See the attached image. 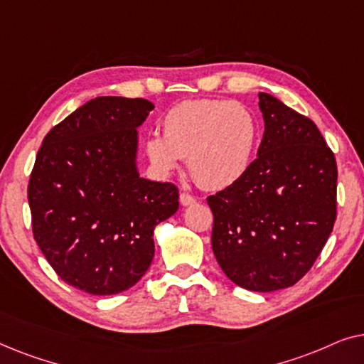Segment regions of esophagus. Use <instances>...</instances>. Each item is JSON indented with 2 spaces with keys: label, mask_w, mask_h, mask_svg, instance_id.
Instances as JSON below:
<instances>
[{
  "label": "esophagus",
  "mask_w": 364,
  "mask_h": 364,
  "mask_svg": "<svg viewBox=\"0 0 364 364\" xmlns=\"http://www.w3.org/2000/svg\"><path fill=\"white\" fill-rule=\"evenodd\" d=\"M178 200H181L183 207H188V205H192V203H196V197H192L191 193H187V192H182L181 197H178Z\"/></svg>",
  "instance_id": "esophagus-1"
}]
</instances>
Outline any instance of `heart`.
<instances>
[{
	"label": "heart",
	"mask_w": 364,
	"mask_h": 364,
	"mask_svg": "<svg viewBox=\"0 0 364 364\" xmlns=\"http://www.w3.org/2000/svg\"><path fill=\"white\" fill-rule=\"evenodd\" d=\"M257 142L258 122L243 104L193 99L168 109L162 136H147L144 151L161 176H171L187 157L192 177L202 187L220 191L248 172Z\"/></svg>",
	"instance_id": "obj_1"
}]
</instances>
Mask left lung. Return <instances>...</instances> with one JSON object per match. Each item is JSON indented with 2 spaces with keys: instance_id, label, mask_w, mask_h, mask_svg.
Wrapping results in <instances>:
<instances>
[{
  "instance_id": "1",
  "label": "left lung",
  "mask_w": 364,
  "mask_h": 364,
  "mask_svg": "<svg viewBox=\"0 0 364 364\" xmlns=\"http://www.w3.org/2000/svg\"><path fill=\"white\" fill-rule=\"evenodd\" d=\"M258 99L265 132L257 159L207 203L223 273L267 293L295 285L325 247L336 220L338 168L311 119L267 92Z\"/></svg>"
}]
</instances>
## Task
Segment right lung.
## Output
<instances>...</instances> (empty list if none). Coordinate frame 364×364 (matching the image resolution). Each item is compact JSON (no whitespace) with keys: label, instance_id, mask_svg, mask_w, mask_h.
I'll list each match as a JSON object with an SVG mask.
<instances>
[{"label":"right lung","instance_id":"obj_1","mask_svg":"<svg viewBox=\"0 0 364 364\" xmlns=\"http://www.w3.org/2000/svg\"><path fill=\"white\" fill-rule=\"evenodd\" d=\"M152 109L147 99H91L48 132L29 177L34 240L61 280L91 295L136 285L154 230L178 208L173 183L139 173L137 129Z\"/></svg>","mask_w":364,"mask_h":364}]
</instances>
